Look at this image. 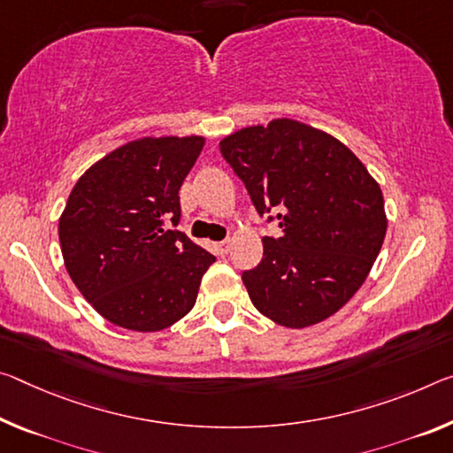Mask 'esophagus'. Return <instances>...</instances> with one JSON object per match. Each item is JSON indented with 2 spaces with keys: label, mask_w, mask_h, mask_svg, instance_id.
<instances>
[{
  "label": "esophagus",
  "mask_w": 453,
  "mask_h": 453,
  "mask_svg": "<svg viewBox=\"0 0 453 453\" xmlns=\"http://www.w3.org/2000/svg\"><path fill=\"white\" fill-rule=\"evenodd\" d=\"M215 248H218V252H219V254H227V252H229V248H232V242H229V240L218 242V243H215Z\"/></svg>",
  "instance_id": "obj_1"
}]
</instances>
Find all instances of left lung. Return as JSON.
Returning <instances> with one entry per match:
<instances>
[{
	"instance_id": "8db88e82",
	"label": "left lung",
	"mask_w": 453,
	"mask_h": 453,
	"mask_svg": "<svg viewBox=\"0 0 453 453\" xmlns=\"http://www.w3.org/2000/svg\"><path fill=\"white\" fill-rule=\"evenodd\" d=\"M257 213L276 211L257 268L242 274L252 304L286 328L333 317L381 252L387 215L379 183L344 142L292 119L240 128L219 141Z\"/></svg>"
}]
</instances>
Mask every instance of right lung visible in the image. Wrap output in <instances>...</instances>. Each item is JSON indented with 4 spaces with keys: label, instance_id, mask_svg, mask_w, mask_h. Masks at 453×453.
Instances as JSON below:
<instances>
[{
    "label": "right lung",
    "instance_id": "obj_1",
    "mask_svg": "<svg viewBox=\"0 0 453 453\" xmlns=\"http://www.w3.org/2000/svg\"><path fill=\"white\" fill-rule=\"evenodd\" d=\"M205 139L142 136L84 171L58 221L64 265L92 308L136 333L165 330L197 300L215 262L163 221L181 218L179 189Z\"/></svg>",
    "mask_w": 453,
    "mask_h": 453
}]
</instances>
